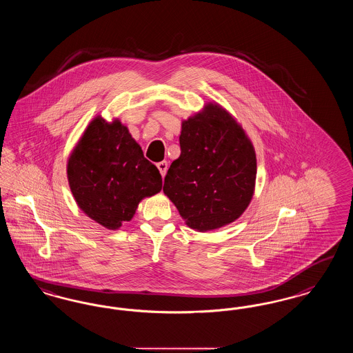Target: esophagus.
Returning a JSON list of instances; mask_svg holds the SVG:
<instances>
[{
	"label": "esophagus",
	"mask_w": 353,
	"mask_h": 353,
	"mask_svg": "<svg viewBox=\"0 0 353 353\" xmlns=\"http://www.w3.org/2000/svg\"><path fill=\"white\" fill-rule=\"evenodd\" d=\"M157 168L160 170L161 176L164 177L167 174V170H168V163L167 161H160V163H157Z\"/></svg>",
	"instance_id": "1"
}]
</instances>
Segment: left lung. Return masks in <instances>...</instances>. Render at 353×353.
Wrapping results in <instances>:
<instances>
[{
  "mask_svg": "<svg viewBox=\"0 0 353 353\" xmlns=\"http://www.w3.org/2000/svg\"><path fill=\"white\" fill-rule=\"evenodd\" d=\"M180 147L163 192L185 223L205 232L236 221L252 199L257 170L244 130L218 103H208L183 121Z\"/></svg>",
  "mask_w": 353,
  "mask_h": 353,
  "instance_id": "left-lung-1",
  "label": "left lung"
}]
</instances>
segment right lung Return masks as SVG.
<instances>
[{
    "label": "right lung",
    "instance_id": "add662e5",
    "mask_svg": "<svg viewBox=\"0 0 353 353\" xmlns=\"http://www.w3.org/2000/svg\"><path fill=\"white\" fill-rule=\"evenodd\" d=\"M72 194L101 226L118 230L132 219L143 198L161 190V174L118 119L96 117L67 164Z\"/></svg>",
    "mask_w": 353,
    "mask_h": 353
}]
</instances>
